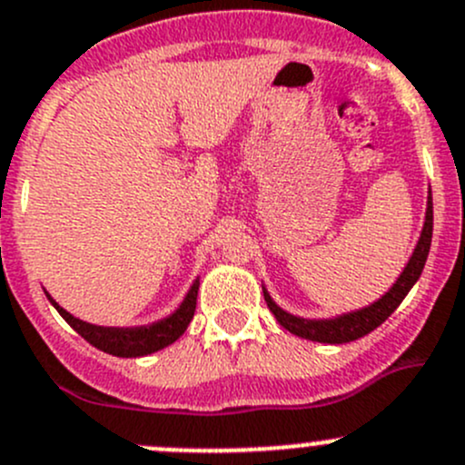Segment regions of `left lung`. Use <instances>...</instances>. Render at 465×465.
Returning a JSON list of instances; mask_svg holds the SVG:
<instances>
[{
  "mask_svg": "<svg viewBox=\"0 0 465 465\" xmlns=\"http://www.w3.org/2000/svg\"><path fill=\"white\" fill-rule=\"evenodd\" d=\"M431 228H434V213H431V192H430V194H427L425 223H422L420 237H418V243H416V248H413L411 257H409L407 266H404L402 273L398 275V280L393 282V287H391L382 298H378L375 302H371L369 307H361V310L348 312V314H341V316H334V319H301V316L289 314V312H284L282 307L275 305V301L269 296V292L262 287L266 305H269V310L273 312L275 321H278L284 330H289L292 334H296V337L310 339V341H319V343L355 341V339L364 337V334L373 332L378 325H382L384 321H387L389 316L398 310V305L404 301V296L409 293V289L416 284V280L420 278L422 266H425L427 255H430Z\"/></svg>",
  "mask_w": 465,
  "mask_h": 465,
  "instance_id": "8db88e82",
  "label": "left lung"
}]
</instances>
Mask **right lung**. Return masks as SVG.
<instances>
[{
    "mask_svg": "<svg viewBox=\"0 0 465 465\" xmlns=\"http://www.w3.org/2000/svg\"><path fill=\"white\" fill-rule=\"evenodd\" d=\"M196 296H199V278L192 282L190 292L183 298L178 310L173 312V314H169L167 319L155 321V323L151 325H140V328H104V325H92L76 319V316H72L70 312L63 310V307L47 293L49 302L56 307L58 314H61L87 343H92L94 348H99V351L114 357H144L151 355V352H158L163 351V348L172 346V343L185 332L190 321L194 319Z\"/></svg>",
    "mask_w": 465,
    "mask_h": 465,
    "instance_id": "add662e5",
    "label": "right lung"
}]
</instances>
